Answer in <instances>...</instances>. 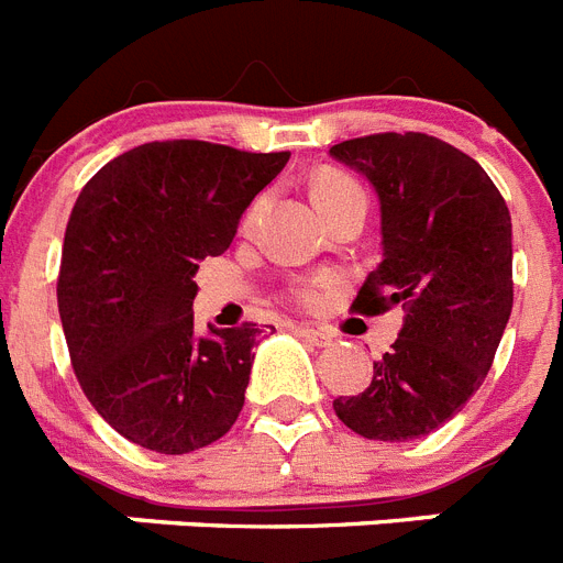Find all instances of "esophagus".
I'll return each instance as SVG.
<instances>
[{
	"label": "esophagus",
	"instance_id": "1",
	"mask_svg": "<svg viewBox=\"0 0 563 563\" xmlns=\"http://www.w3.org/2000/svg\"><path fill=\"white\" fill-rule=\"evenodd\" d=\"M296 333H299L301 339H308L310 345H316V347L333 345V333L322 331V328H305V324H299V328H296Z\"/></svg>",
	"mask_w": 563,
	"mask_h": 563
}]
</instances>
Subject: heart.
<instances>
[{"mask_svg":"<svg viewBox=\"0 0 563 563\" xmlns=\"http://www.w3.org/2000/svg\"><path fill=\"white\" fill-rule=\"evenodd\" d=\"M313 201L316 207H331V203L336 201H345V198H362V189L360 184H356L354 178H347V175H342V172H322L319 178L313 180ZM296 299L301 301V305H310V301H316V290L313 287H299L296 290Z\"/></svg>","mask_w":563,"mask_h":563,"instance_id":"obj_1","label":"heart"}]
</instances>
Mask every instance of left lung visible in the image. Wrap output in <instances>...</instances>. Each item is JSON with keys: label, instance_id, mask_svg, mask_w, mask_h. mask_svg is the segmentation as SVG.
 Masks as SVG:
<instances>
[{"label": "left lung", "instance_id": "1", "mask_svg": "<svg viewBox=\"0 0 563 563\" xmlns=\"http://www.w3.org/2000/svg\"><path fill=\"white\" fill-rule=\"evenodd\" d=\"M379 198L383 262L354 310H406L397 342L356 397L333 399L347 429L406 443L452 420L481 388L512 313V218L477 161L420 132L331 146Z\"/></svg>", "mask_w": 563, "mask_h": 563}]
</instances>
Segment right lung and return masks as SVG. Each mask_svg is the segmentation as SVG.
Here are the masks:
<instances>
[{"label": "right lung", "instance_id": "obj_1", "mask_svg": "<svg viewBox=\"0 0 563 563\" xmlns=\"http://www.w3.org/2000/svg\"><path fill=\"white\" fill-rule=\"evenodd\" d=\"M290 152L143 143L82 187L63 241L57 305L88 402L157 454L216 443L244 406L258 328L195 333L192 278L235 239Z\"/></svg>", "mask_w": 563, "mask_h": 563}]
</instances>
